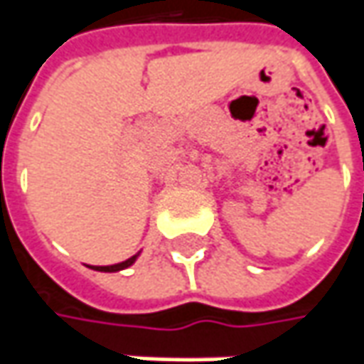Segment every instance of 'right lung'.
I'll list each match as a JSON object with an SVG mask.
<instances>
[{
  "label": "right lung",
  "instance_id": "1",
  "mask_svg": "<svg viewBox=\"0 0 364 364\" xmlns=\"http://www.w3.org/2000/svg\"><path fill=\"white\" fill-rule=\"evenodd\" d=\"M137 257H139V253H135L133 257L125 259V261H121V263H115V265H92L91 269H95V272H105V273L121 272V269H127V267H132L133 263L137 261Z\"/></svg>",
  "mask_w": 364,
  "mask_h": 364
}]
</instances>
